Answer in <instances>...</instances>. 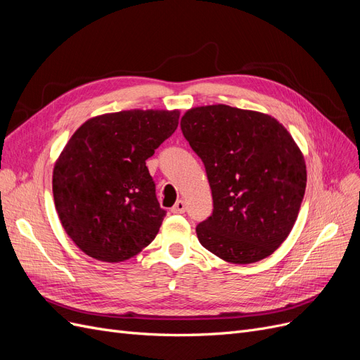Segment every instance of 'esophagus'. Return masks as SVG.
<instances>
[{
	"instance_id": "34e87169",
	"label": "esophagus",
	"mask_w": 360,
	"mask_h": 360,
	"mask_svg": "<svg viewBox=\"0 0 360 360\" xmlns=\"http://www.w3.org/2000/svg\"><path fill=\"white\" fill-rule=\"evenodd\" d=\"M184 210H186V202H184L183 200H177V202L171 207V213H174V214L184 213Z\"/></svg>"
}]
</instances>
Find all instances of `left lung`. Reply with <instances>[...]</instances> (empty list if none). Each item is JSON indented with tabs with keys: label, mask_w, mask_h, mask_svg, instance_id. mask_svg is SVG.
<instances>
[{
	"label": "left lung",
	"mask_w": 360,
	"mask_h": 360,
	"mask_svg": "<svg viewBox=\"0 0 360 360\" xmlns=\"http://www.w3.org/2000/svg\"><path fill=\"white\" fill-rule=\"evenodd\" d=\"M181 132L204 163L213 213L200 243L228 263L271 255L297 219L307 188L300 148L276 118L228 105L192 108Z\"/></svg>",
	"instance_id": "left-lung-1"
}]
</instances>
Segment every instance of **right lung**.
I'll return each instance as SVG.
<instances>
[{
    "label": "right lung",
    "mask_w": 360,
    "mask_h": 360,
    "mask_svg": "<svg viewBox=\"0 0 360 360\" xmlns=\"http://www.w3.org/2000/svg\"><path fill=\"white\" fill-rule=\"evenodd\" d=\"M180 112L130 110L93 117L63 148L52 174L61 225L84 254L106 263L135 257L156 237L160 209L146 160Z\"/></svg>",
    "instance_id": "obj_1"
}]
</instances>
